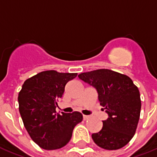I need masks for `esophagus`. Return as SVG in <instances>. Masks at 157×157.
Returning <instances> with one entry per match:
<instances>
[{
    "mask_svg": "<svg viewBox=\"0 0 157 157\" xmlns=\"http://www.w3.org/2000/svg\"><path fill=\"white\" fill-rule=\"evenodd\" d=\"M83 118H84V120H87L90 118V116L88 115H83Z\"/></svg>",
    "mask_w": 157,
    "mask_h": 157,
    "instance_id": "34e87169",
    "label": "esophagus"
}]
</instances>
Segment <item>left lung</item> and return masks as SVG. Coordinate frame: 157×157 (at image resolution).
<instances>
[{
	"mask_svg": "<svg viewBox=\"0 0 157 157\" xmlns=\"http://www.w3.org/2000/svg\"><path fill=\"white\" fill-rule=\"evenodd\" d=\"M78 77L96 89L100 105L108 114L102 129L92 135L93 141L105 150L124 147L133 138L140 119L138 87L128 76L108 69L81 73Z\"/></svg>",
	"mask_w": 157,
	"mask_h": 157,
	"instance_id": "1",
	"label": "left lung"
}]
</instances>
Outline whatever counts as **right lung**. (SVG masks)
<instances>
[{
  "label": "right lung",
  "instance_id": "right-lung-1",
  "mask_svg": "<svg viewBox=\"0 0 157 157\" xmlns=\"http://www.w3.org/2000/svg\"><path fill=\"white\" fill-rule=\"evenodd\" d=\"M76 73L42 71L26 80L18 94L19 112L24 127L37 145L44 150H57L71 139L75 126L82 114L56 112L57 101L62 98L66 83Z\"/></svg>",
  "mask_w": 157,
  "mask_h": 157
}]
</instances>
